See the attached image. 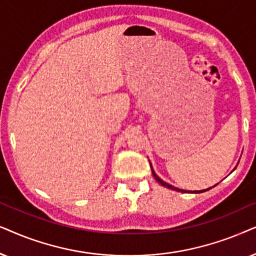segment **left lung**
<instances>
[{"label":"left lung","mask_w":256,"mask_h":256,"mask_svg":"<svg viewBox=\"0 0 256 256\" xmlns=\"http://www.w3.org/2000/svg\"><path fill=\"white\" fill-rule=\"evenodd\" d=\"M150 166H151V170H152V174H153V176H154V179L156 180V182H158L160 185H162L164 187H168V188H170V190H178V192H182V193H202V192H205V190H210V188H207V190H179V188H176V187H174V186H172V185H170V184H168V182H164V180H162L159 178L158 176L156 174V172L153 171V168H152V165H151V162H150ZM216 186V185H214ZM213 186V187H214Z\"/></svg>","instance_id":"1"}]
</instances>
